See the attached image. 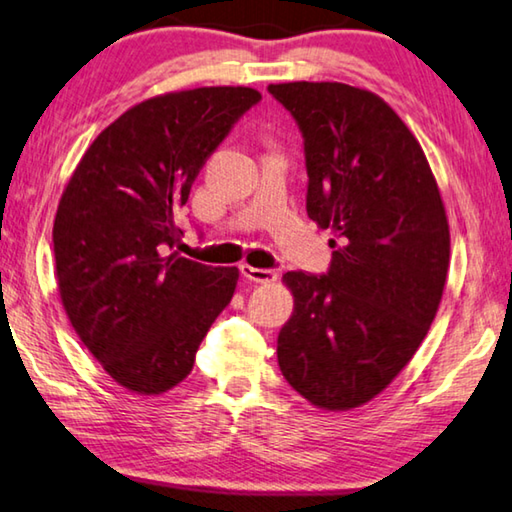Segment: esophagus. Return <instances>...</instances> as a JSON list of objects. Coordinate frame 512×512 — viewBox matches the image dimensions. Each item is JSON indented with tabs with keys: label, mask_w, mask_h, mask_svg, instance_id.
I'll use <instances>...</instances> for the list:
<instances>
[{
	"label": "esophagus",
	"mask_w": 512,
	"mask_h": 512,
	"mask_svg": "<svg viewBox=\"0 0 512 512\" xmlns=\"http://www.w3.org/2000/svg\"><path fill=\"white\" fill-rule=\"evenodd\" d=\"M240 274L245 276L247 281L254 283H274L279 279V272L276 270H267V267H251V265H240Z\"/></svg>",
	"instance_id": "34e87169"
}]
</instances>
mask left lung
I'll return each instance as SVG.
<instances>
[{
  "label": "left lung",
  "instance_id": "8db88e82",
  "mask_svg": "<svg viewBox=\"0 0 512 512\" xmlns=\"http://www.w3.org/2000/svg\"><path fill=\"white\" fill-rule=\"evenodd\" d=\"M267 92L304 138L308 217L335 233L329 270L283 276L295 313L276 356L301 397L349 410L404 370L438 313L445 206L420 142L374 92L329 81Z\"/></svg>",
  "mask_w": 512,
  "mask_h": 512
}]
</instances>
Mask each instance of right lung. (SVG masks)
<instances>
[{"label": "right lung", "mask_w": 512, "mask_h": 512, "mask_svg": "<svg viewBox=\"0 0 512 512\" xmlns=\"http://www.w3.org/2000/svg\"><path fill=\"white\" fill-rule=\"evenodd\" d=\"M258 102L254 88L220 86L129 108L88 147L58 204L65 313L104 370L138 395L186 379L236 290V267L172 251L183 236L174 217L206 158Z\"/></svg>", "instance_id": "1"}]
</instances>
